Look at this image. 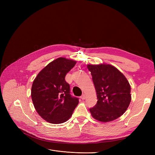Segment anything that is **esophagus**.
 <instances>
[{
	"instance_id": "1",
	"label": "esophagus",
	"mask_w": 155,
	"mask_h": 155,
	"mask_svg": "<svg viewBox=\"0 0 155 155\" xmlns=\"http://www.w3.org/2000/svg\"><path fill=\"white\" fill-rule=\"evenodd\" d=\"M81 100H85V94H83L81 96Z\"/></svg>"
}]
</instances>
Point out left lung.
Here are the masks:
<instances>
[{
    "instance_id": "obj_1",
    "label": "left lung",
    "mask_w": 155,
    "mask_h": 155,
    "mask_svg": "<svg viewBox=\"0 0 155 155\" xmlns=\"http://www.w3.org/2000/svg\"><path fill=\"white\" fill-rule=\"evenodd\" d=\"M97 94V101L90 111L94 118L108 122L122 115L131 100L127 79L110 64H88Z\"/></svg>"
}]
</instances>
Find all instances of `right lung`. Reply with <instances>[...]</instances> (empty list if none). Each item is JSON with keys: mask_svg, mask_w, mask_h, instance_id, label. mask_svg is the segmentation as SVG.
<instances>
[{"mask_svg": "<svg viewBox=\"0 0 155 155\" xmlns=\"http://www.w3.org/2000/svg\"><path fill=\"white\" fill-rule=\"evenodd\" d=\"M76 61L59 58L50 63L38 74L32 84L31 96L36 111L51 124L67 121L79 103L70 94L65 76Z\"/></svg>", "mask_w": 155, "mask_h": 155, "instance_id": "add662e5", "label": "right lung"}]
</instances>
